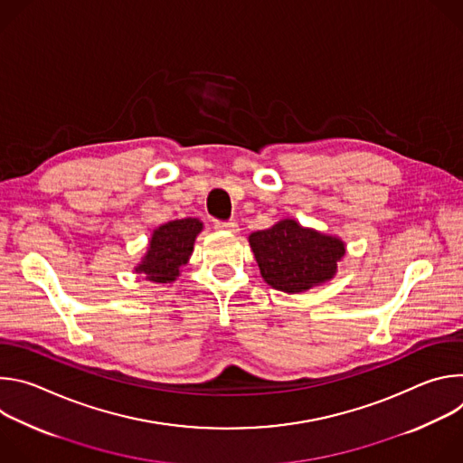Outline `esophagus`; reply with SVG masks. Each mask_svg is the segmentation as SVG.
Masks as SVG:
<instances>
[{"mask_svg":"<svg viewBox=\"0 0 463 463\" xmlns=\"http://www.w3.org/2000/svg\"><path fill=\"white\" fill-rule=\"evenodd\" d=\"M214 229L216 231H222V232H238V223L236 222H216L214 223Z\"/></svg>","mask_w":463,"mask_h":463,"instance_id":"esophagus-1","label":"esophagus"}]
</instances>
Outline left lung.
<instances>
[{"instance_id":"obj_1","label":"left lung","mask_w":463,"mask_h":463,"mask_svg":"<svg viewBox=\"0 0 463 463\" xmlns=\"http://www.w3.org/2000/svg\"><path fill=\"white\" fill-rule=\"evenodd\" d=\"M249 245L263 282L288 295L335 279L346 254V243L339 236L302 227L291 218L249 234Z\"/></svg>"}]
</instances>
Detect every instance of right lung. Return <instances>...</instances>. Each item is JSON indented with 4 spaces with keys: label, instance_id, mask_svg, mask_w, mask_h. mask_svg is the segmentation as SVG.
Segmentation results:
<instances>
[{
    "label": "right lung",
    "instance_id": "add662e5",
    "mask_svg": "<svg viewBox=\"0 0 463 463\" xmlns=\"http://www.w3.org/2000/svg\"><path fill=\"white\" fill-rule=\"evenodd\" d=\"M203 231V222L197 218H183L163 223L152 232L148 249L134 273L145 275L146 280L156 284L175 282L181 268L188 263L194 241Z\"/></svg>",
    "mask_w": 463,
    "mask_h": 463
}]
</instances>
